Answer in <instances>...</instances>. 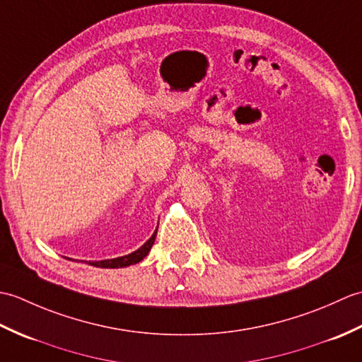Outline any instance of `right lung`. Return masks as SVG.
Instances as JSON below:
<instances>
[{
    "instance_id": "obj_1",
    "label": "right lung",
    "mask_w": 362,
    "mask_h": 362,
    "mask_svg": "<svg viewBox=\"0 0 362 362\" xmlns=\"http://www.w3.org/2000/svg\"><path fill=\"white\" fill-rule=\"evenodd\" d=\"M156 236H157V230L153 232V235L149 238L148 241H146L140 249H136L135 252L129 253V255L124 257H118V258H112V259H101V261H88L90 266H95V267H103V269H118V267H127L130 264H136L140 263V261L148 255L153 241H156ZM71 259V258H68ZM87 263V261H86Z\"/></svg>"
}]
</instances>
